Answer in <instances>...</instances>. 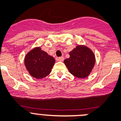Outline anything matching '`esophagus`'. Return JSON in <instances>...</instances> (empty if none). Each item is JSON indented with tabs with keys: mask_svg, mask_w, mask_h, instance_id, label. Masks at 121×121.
Returning <instances> with one entry per match:
<instances>
[{
	"mask_svg": "<svg viewBox=\"0 0 121 121\" xmlns=\"http://www.w3.org/2000/svg\"><path fill=\"white\" fill-rule=\"evenodd\" d=\"M57 60L59 62H63V61H64V57H58V58L57 59Z\"/></svg>",
	"mask_w": 121,
	"mask_h": 121,
	"instance_id": "34e87169",
	"label": "esophagus"
}]
</instances>
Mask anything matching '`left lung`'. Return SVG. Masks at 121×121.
<instances>
[{"mask_svg":"<svg viewBox=\"0 0 121 121\" xmlns=\"http://www.w3.org/2000/svg\"><path fill=\"white\" fill-rule=\"evenodd\" d=\"M69 54L70 57L64 61L69 72L81 79L88 77L96 62L93 51L85 45H78Z\"/></svg>","mask_w":121,"mask_h":121,"instance_id":"1","label":"left lung"}]
</instances>
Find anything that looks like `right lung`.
<instances>
[{"mask_svg":"<svg viewBox=\"0 0 121 121\" xmlns=\"http://www.w3.org/2000/svg\"><path fill=\"white\" fill-rule=\"evenodd\" d=\"M55 59L40 47H36L25 56L24 64L30 75L36 79H42L51 73Z\"/></svg>","mask_w":121,"mask_h":121,"instance_id":"right-lung-1","label":"right lung"}]
</instances>
